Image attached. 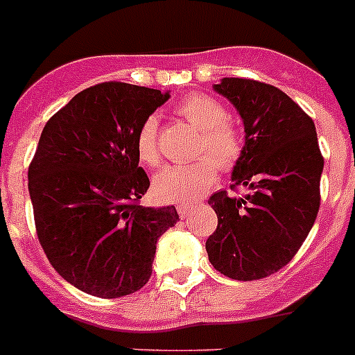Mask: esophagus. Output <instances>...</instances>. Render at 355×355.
Instances as JSON below:
<instances>
[{"label": "esophagus", "mask_w": 355, "mask_h": 355, "mask_svg": "<svg viewBox=\"0 0 355 355\" xmlns=\"http://www.w3.org/2000/svg\"><path fill=\"white\" fill-rule=\"evenodd\" d=\"M191 211H193V206H191V204H181V206H178V213H180L181 218L188 216Z\"/></svg>", "instance_id": "1"}]
</instances>
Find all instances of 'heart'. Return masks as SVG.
<instances>
[{
	"label": "heart",
	"instance_id": "1",
	"mask_svg": "<svg viewBox=\"0 0 355 355\" xmlns=\"http://www.w3.org/2000/svg\"><path fill=\"white\" fill-rule=\"evenodd\" d=\"M178 116L200 130L195 155L200 156L191 164L167 165L153 180V193L162 202H190L199 199L213 187L216 165L230 171L243 156L241 132L227 119V110L220 102L207 95L191 93L178 107ZM135 153L142 164L155 167L160 164L158 146V119L149 116L139 126L135 135Z\"/></svg>",
	"mask_w": 355,
	"mask_h": 355
}]
</instances>
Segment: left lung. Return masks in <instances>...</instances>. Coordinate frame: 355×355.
Here are the masks:
<instances>
[{
  "instance_id": "left-lung-1",
  "label": "left lung",
  "mask_w": 355,
  "mask_h": 355,
  "mask_svg": "<svg viewBox=\"0 0 355 355\" xmlns=\"http://www.w3.org/2000/svg\"><path fill=\"white\" fill-rule=\"evenodd\" d=\"M214 91L230 100L245 125V148L232 188L211 195L218 227L206 241L216 271L239 282L266 278L297 253L320 207L324 158L311 118L271 84L225 77Z\"/></svg>"
}]
</instances>
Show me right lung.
Masks as SVG:
<instances>
[{
  "instance_id": "1",
  "label": "right lung",
  "mask_w": 355,
  "mask_h": 355,
  "mask_svg": "<svg viewBox=\"0 0 355 355\" xmlns=\"http://www.w3.org/2000/svg\"><path fill=\"white\" fill-rule=\"evenodd\" d=\"M168 93L102 83L77 93L44 126L28 188L38 241L68 284L103 299L133 294L151 278L156 243L174 206L144 207L139 126Z\"/></svg>"
}]
</instances>
